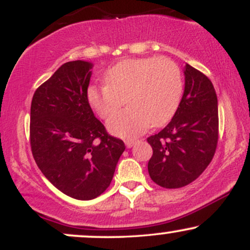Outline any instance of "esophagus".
<instances>
[{
	"label": "esophagus",
	"instance_id": "34e87169",
	"mask_svg": "<svg viewBox=\"0 0 250 250\" xmlns=\"http://www.w3.org/2000/svg\"><path fill=\"white\" fill-rule=\"evenodd\" d=\"M125 146H127V148H131L135 145V143H136V140H135V139H127L125 141Z\"/></svg>",
	"mask_w": 250,
	"mask_h": 250
}]
</instances>
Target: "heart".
<instances>
[{
  "label": "heart",
  "instance_id": "b5f03b06",
  "mask_svg": "<svg viewBox=\"0 0 250 250\" xmlns=\"http://www.w3.org/2000/svg\"><path fill=\"white\" fill-rule=\"evenodd\" d=\"M105 84H91L87 100L94 111L107 119L128 103L129 108L108 120L111 134L130 137L151 125L167 122L176 111L183 91L182 73L168 57L131 59L104 74Z\"/></svg>",
  "mask_w": 250,
  "mask_h": 250
}]
</instances>
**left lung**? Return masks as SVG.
Listing matches in <instances>:
<instances>
[{"label":"left lung","instance_id":"8db88e82","mask_svg":"<svg viewBox=\"0 0 250 250\" xmlns=\"http://www.w3.org/2000/svg\"><path fill=\"white\" fill-rule=\"evenodd\" d=\"M219 140V108L213 83L186 64L185 91L171 121L147 139L153 148L150 179L163 188L185 187L213 160Z\"/></svg>","mask_w":250,"mask_h":250}]
</instances>
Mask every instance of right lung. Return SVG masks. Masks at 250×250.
Returning <instances> with one entry per match:
<instances>
[{
	"mask_svg": "<svg viewBox=\"0 0 250 250\" xmlns=\"http://www.w3.org/2000/svg\"><path fill=\"white\" fill-rule=\"evenodd\" d=\"M93 63L62 64L36 89L30 107V146L53 186L76 200H93L110 185L125 146L107 133L87 100Z\"/></svg>",
	"mask_w": 250,
	"mask_h": 250,
	"instance_id": "add662e5",
	"label": "right lung"
}]
</instances>
